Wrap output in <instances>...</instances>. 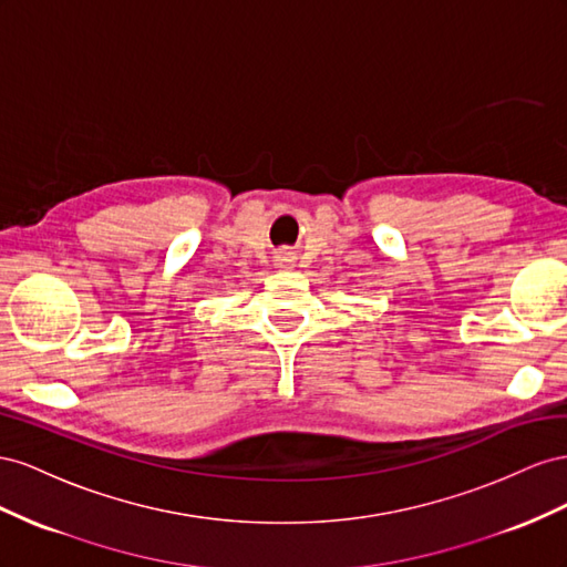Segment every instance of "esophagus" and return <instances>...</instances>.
Returning a JSON list of instances; mask_svg holds the SVG:
<instances>
[{"instance_id": "1", "label": "esophagus", "mask_w": 567, "mask_h": 567, "mask_svg": "<svg viewBox=\"0 0 567 567\" xmlns=\"http://www.w3.org/2000/svg\"><path fill=\"white\" fill-rule=\"evenodd\" d=\"M280 261H287V254H282V256H280Z\"/></svg>"}]
</instances>
